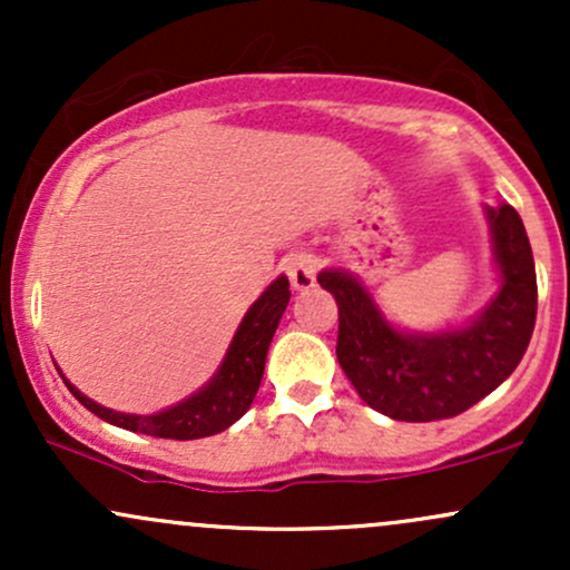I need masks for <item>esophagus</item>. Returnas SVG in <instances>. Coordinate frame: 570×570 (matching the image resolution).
<instances>
[{
    "instance_id": "1",
    "label": "esophagus",
    "mask_w": 570,
    "mask_h": 570,
    "mask_svg": "<svg viewBox=\"0 0 570 570\" xmlns=\"http://www.w3.org/2000/svg\"><path fill=\"white\" fill-rule=\"evenodd\" d=\"M284 271H286V276H289L294 289L305 292L316 284L318 259L313 257V254H305V252L289 254V257L284 259Z\"/></svg>"
}]
</instances>
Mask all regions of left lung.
<instances>
[{"instance_id":"8db88e82","label":"left lung","mask_w":570,"mask_h":570,"mask_svg":"<svg viewBox=\"0 0 570 570\" xmlns=\"http://www.w3.org/2000/svg\"><path fill=\"white\" fill-rule=\"evenodd\" d=\"M485 212L501 286L466 326L396 330L358 278L318 273V284L337 299V362L372 410L407 423L461 415L520 364L539 305L531 240L509 203Z\"/></svg>"}]
</instances>
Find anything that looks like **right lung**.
I'll use <instances>...</instances> for the list:
<instances>
[{
  "mask_svg": "<svg viewBox=\"0 0 570 570\" xmlns=\"http://www.w3.org/2000/svg\"><path fill=\"white\" fill-rule=\"evenodd\" d=\"M289 278L278 276L259 294L257 303L246 311L217 375L193 396H187L185 402L155 412V415H128V412L104 407V404L85 396L67 377H61L82 407H88L112 426L136 431V434L160 436V440H200V436L219 434V431L230 429L252 407L259 383H263L267 348H271L281 316L289 305Z\"/></svg>",
  "mask_w": 570,
  "mask_h": 570,
  "instance_id": "1",
  "label": "right lung"
}]
</instances>
